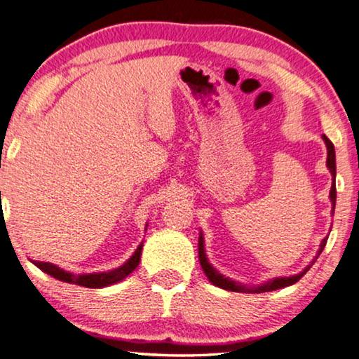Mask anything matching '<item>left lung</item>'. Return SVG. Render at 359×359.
Wrapping results in <instances>:
<instances>
[{
    "instance_id": "1",
    "label": "left lung",
    "mask_w": 359,
    "mask_h": 359,
    "mask_svg": "<svg viewBox=\"0 0 359 359\" xmlns=\"http://www.w3.org/2000/svg\"><path fill=\"white\" fill-rule=\"evenodd\" d=\"M323 140L326 142V147H327V168L330 170V173L334 176V184L330 187V202H332V208H335V197H337V191H335V151H334V144L330 142L329 137L326 135H323ZM326 242H327V237H324L321 245H319V250L316 253V257H314L313 263L316 262V258L321 255V252L324 250V247H326ZM198 262H201V266L203 269V273L208 278V280L213 285H217V287H222L224 290H231V292H245V294H262V292H269V290H276V289H283V287H287V285L295 284L297 280H300V278H303V274H305L310 266L306 269H303L300 274H295V276H289V278H276L268 280V283H264L262 285H257V287H247V285H242L239 283H236L233 279H228L224 278L223 274H219L217 269H215L210 263L207 260V255H205V249H203V237L202 234L198 236Z\"/></svg>"
}]
</instances>
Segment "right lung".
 Here are the masks:
<instances>
[{
  "mask_svg": "<svg viewBox=\"0 0 359 359\" xmlns=\"http://www.w3.org/2000/svg\"><path fill=\"white\" fill-rule=\"evenodd\" d=\"M141 250H142V244L137 247L136 252L122 264V266L115 268L112 271H102V273L72 274L69 271L60 269L59 266H56V264L48 263V262H33V264L40 268L41 271L53 276V278L64 280V283L83 285V287H91V289H101V287H106V285H112L115 283H118V280L125 279L131 271H135L136 266L141 262Z\"/></svg>",
  "mask_w": 359,
  "mask_h": 359,
  "instance_id": "obj_1",
  "label": "right lung"
}]
</instances>
